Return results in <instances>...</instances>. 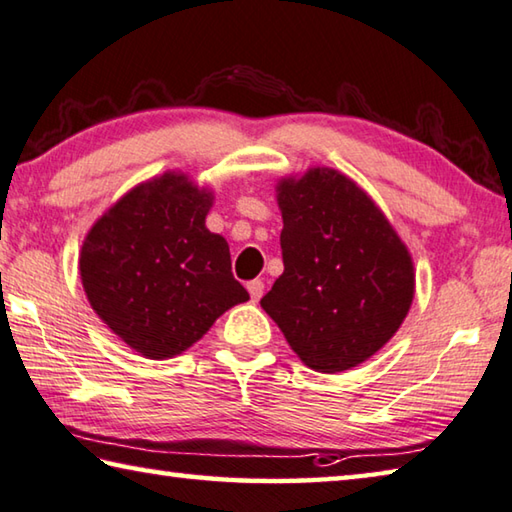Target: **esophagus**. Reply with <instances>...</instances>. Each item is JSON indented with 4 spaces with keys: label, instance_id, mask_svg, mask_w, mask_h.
Segmentation results:
<instances>
[{
    "label": "esophagus",
    "instance_id": "1",
    "mask_svg": "<svg viewBox=\"0 0 512 512\" xmlns=\"http://www.w3.org/2000/svg\"><path fill=\"white\" fill-rule=\"evenodd\" d=\"M247 290H249V297H251V301H258V299L263 297L265 283H263V281H258V279H254V281H249V283H247Z\"/></svg>",
    "mask_w": 512,
    "mask_h": 512
}]
</instances>
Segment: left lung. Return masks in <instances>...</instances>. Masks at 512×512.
I'll return each instance as SVG.
<instances>
[{
  "label": "left lung",
  "mask_w": 512,
  "mask_h": 512,
  "mask_svg": "<svg viewBox=\"0 0 512 512\" xmlns=\"http://www.w3.org/2000/svg\"><path fill=\"white\" fill-rule=\"evenodd\" d=\"M283 274L261 299L301 362L321 373L362 364L396 335L414 301V263L353 179L310 168L281 179Z\"/></svg>",
  "instance_id": "left-lung-1"
}]
</instances>
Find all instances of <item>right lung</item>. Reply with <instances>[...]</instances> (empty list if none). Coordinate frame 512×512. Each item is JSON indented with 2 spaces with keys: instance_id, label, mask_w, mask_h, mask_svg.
Segmentation results:
<instances>
[{
  "instance_id": "obj_1",
  "label": "right lung",
  "mask_w": 512,
  "mask_h": 512,
  "mask_svg": "<svg viewBox=\"0 0 512 512\" xmlns=\"http://www.w3.org/2000/svg\"><path fill=\"white\" fill-rule=\"evenodd\" d=\"M213 193L184 173L134 186L98 218L80 249V279L107 328L148 360L193 346L245 303L227 240L206 229Z\"/></svg>"
}]
</instances>
